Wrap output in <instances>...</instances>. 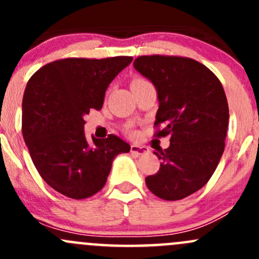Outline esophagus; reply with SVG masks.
<instances>
[{"label": "esophagus", "mask_w": 259, "mask_h": 259, "mask_svg": "<svg viewBox=\"0 0 259 259\" xmlns=\"http://www.w3.org/2000/svg\"><path fill=\"white\" fill-rule=\"evenodd\" d=\"M130 150H132V153L137 154V155H144V154L148 153V148H145V146H142V145H137V144H133L130 146Z\"/></svg>", "instance_id": "1"}]
</instances>
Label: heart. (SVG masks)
Here are the masks:
<instances>
[{
	"mask_svg": "<svg viewBox=\"0 0 259 259\" xmlns=\"http://www.w3.org/2000/svg\"><path fill=\"white\" fill-rule=\"evenodd\" d=\"M142 82H148V81H145L143 79H134V80H133L132 85H133V83H142Z\"/></svg>",
	"mask_w": 259,
	"mask_h": 259,
	"instance_id": "b5f03b06",
	"label": "heart"
}]
</instances>
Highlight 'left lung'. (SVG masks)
<instances>
[{"label":"left lung","mask_w":259,"mask_h":259,"mask_svg":"<svg viewBox=\"0 0 259 259\" xmlns=\"http://www.w3.org/2000/svg\"><path fill=\"white\" fill-rule=\"evenodd\" d=\"M138 72L158 93L155 137L169 135L170 145L160 154L158 173L146 187L164 200H179L204 187L224 151L229 121L226 93L218 77L200 62L180 56H140Z\"/></svg>","instance_id":"obj_1"}]
</instances>
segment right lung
I'll return each instance as SVG.
<instances>
[{
  "mask_svg": "<svg viewBox=\"0 0 259 259\" xmlns=\"http://www.w3.org/2000/svg\"><path fill=\"white\" fill-rule=\"evenodd\" d=\"M133 57L50 62L28 80L22 100V134L42 179L56 192L85 199L103 189L115 156L130 145L116 135L89 142L85 116L103 108L105 91Z\"/></svg>",
  "mask_w": 259,
  "mask_h": 259,
  "instance_id": "right-lung-1",
  "label": "right lung"
}]
</instances>
